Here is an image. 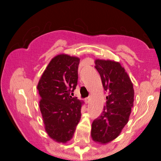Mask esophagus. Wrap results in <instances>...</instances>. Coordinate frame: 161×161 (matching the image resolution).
<instances>
[{
  "label": "esophagus",
  "mask_w": 161,
  "mask_h": 161,
  "mask_svg": "<svg viewBox=\"0 0 161 161\" xmlns=\"http://www.w3.org/2000/svg\"><path fill=\"white\" fill-rule=\"evenodd\" d=\"M90 99H91V97H86V98L85 99L86 102V103H89V102L90 101Z\"/></svg>",
  "instance_id": "esophagus-1"
}]
</instances>
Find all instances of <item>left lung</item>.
Returning a JSON list of instances; mask_svg holds the SVG:
<instances>
[{
	"instance_id": "obj_1",
	"label": "left lung",
	"mask_w": 161,
	"mask_h": 161,
	"mask_svg": "<svg viewBox=\"0 0 161 161\" xmlns=\"http://www.w3.org/2000/svg\"><path fill=\"white\" fill-rule=\"evenodd\" d=\"M95 68L109 94L101 115L92 122L91 137L94 142L107 144L119 136L129 121L134 89L129 75L118 61L96 59Z\"/></svg>"
}]
</instances>
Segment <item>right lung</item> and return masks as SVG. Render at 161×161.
Wrapping results in <instances>:
<instances>
[{"instance_id": "1", "label": "right lung", "mask_w": 161, "mask_h": 161, "mask_svg": "<svg viewBox=\"0 0 161 161\" xmlns=\"http://www.w3.org/2000/svg\"><path fill=\"white\" fill-rule=\"evenodd\" d=\"M79 58L58 54L51 59L40 77L37 90L45 131L59 143L72 138L81 118L83 102L72 97L78 82Z\"/></svg>"}]
</instances>
